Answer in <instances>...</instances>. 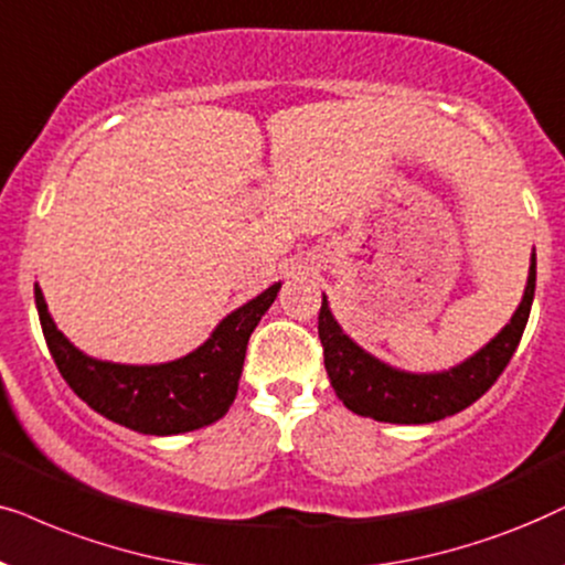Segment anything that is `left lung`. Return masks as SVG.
<instances>
[{
    "label": "left lung",
    "instance_id": "8db88e82",
    "mask_svg": "<svg viewBox=\"0 0 565 565\" xmlns=\"http://www.w3.org/2000/svg\"><path fill=\"white\" fill-rule=\"evenodd\" d=\"M537 258L530 255V276L522 302L511 320L460 364L441 372H405L387 364L343 333L322 295L318 333L326 351V372L338 401L356 416H370L385 424H434L455 416L486 395L514 356L519 338L530 320L535 299Z\"/></svg>",
    "mask_w": 565,
    "mask_h": 565
}]
</instances>
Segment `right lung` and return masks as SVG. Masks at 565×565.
I'll use <instances>...</instances> for the list:
<instances>
[{"mask_svg": "<svg viewBox=\"0 0 565 565\" xmlns=\"http://www.w3.org/2000/svg\"><path fill=\"white\" fill-rule=\"evenodd\" d=\"M281 289L270 284L230 312L199 349L162 364H118L79 351L51 318L35 284V307L58 372L89 408L131 431L172 436L220 420L235 403L250 333Z\"/></svg>", "mask_w": 565, "mask_h": 565, "instance_id": "obj_1", "label": "right lung"}]
</instances>
